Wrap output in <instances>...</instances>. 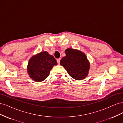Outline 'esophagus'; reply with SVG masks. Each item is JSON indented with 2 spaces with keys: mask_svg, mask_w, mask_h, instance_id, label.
Here are the masks:
<instances>
[{
  "mask_svg": "<svg viewBox=\"0 0 123 123\" xmlns=\"http://www.w3.org/2000/svg\"><path fill=\"white\" fill-rule=\"evenodd\" d=\"M60 61H61V58H58V59H57V62L58 65H59V64H60Z\"/></svg>",
  "mask_w": 123,
  "mask_h": 123,
  "instance_id": "1",
  "label": "esophagus"
}]
</instances>
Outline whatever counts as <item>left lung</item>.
Returning <instances> with one entry per match:
<instances>
[{"instance_id":"left-lung-1","label":"left lung","mask_w":123,"mask_h":123,"mask_svg":"<svg viewBox=\"0 0 123 123\" xmlns=\"http://www.w3.org/2000/svg\"><path fill=\"white\" fill-rule=\"evenodd\" d=\"M66 56L60 61L69 75L76 80H82L86 77L90 68V62L86 54L79 50L68 48Z\"/></svg>"}]
</instances>
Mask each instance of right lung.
Instances as JSON below:
<instances>
[{
	"label": "right lung",
	"instance_id": "right-lung-1",
	"mask_svg": "<svg viewBox=\"0 0 123 123\" xmlns=\"http://www.w3.org/2000/svg\"><path fill=\"white\" fill-rule=\"evenodd\" d=\"M57 62L53 55L43 51L32 56L27 66L29 77L36 82L43 81L49 75L50 71Z\"/></svg>",
	"mask_w": 123,
	"mask_h": 123
}]
</instances>
